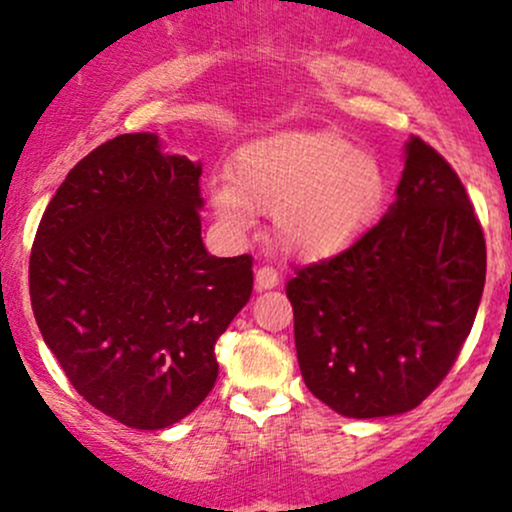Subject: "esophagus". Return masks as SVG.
<instances>
[{
	"instance_id": "1",
	"label": "esophagus",
	"mask_w": 512,
	"mask_h": 512,
	"mask_svg": "<svg viewBox=\"0 0 512 512\" xmlns=\"http://www.w3.org/2000/svg\"><path fill=\"white\" fill-rule=\"evenodd\" d=\"M254 283H256V290H271L280 283V273L273 266H258Z\"/></svg>"
}]
</instances>
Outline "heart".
Listing matches in <instances>:
<instances>
[{
    "label": "heart",
    "instance_id": "1",
    "mask_svg": "<svg viewBox=\"0 0 512 512\" xmlns=\"http://www.w3.org/2000/svg\"><path fill=\"white\" fill-rule=\"evenodd\" d=\"M386 173L334 129H278L236 151L232 173L210 180L224 222L249 229L258 210L273 212L285 254L324 261L349 251L376 224L386 202Z\"/></svg>",
    "mask_w": 512,
    "mask_h": 512
}]
</instances>
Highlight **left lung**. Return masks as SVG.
<instances>
[{
    "mask_svg": "<svg viewBox=\"0 0 512 512\" xmlns=\"http://www.w3.org/2000/svg\"><path fill=\"white\" fill-rule=\"evenodd\" d=\"M483 283L474 205L452 166L410 136L386 217L285 285L302 381L356 420L417 408L454 366Z\"/></svg>",
    "mask_w": 512,
    "mask_h": 512,
    "instance_id": "1",
    "label": "left lung"
}]
</instances>
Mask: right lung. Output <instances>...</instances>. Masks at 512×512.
I'll return each instance as SVG.
<instances>
[{
  "mask_svg": "<svg viewBox=\"0 0 512 512\" xmlns=\"http://www.w3.org/2000/svg\"><path fill=\"white\" fill-rule=\"evenodd\" d=\"M200 163L122 134L68 173L29 261L43 342L82 398L163 430L210 395L214 344L254 290L251 256L202 244Z\"/></svg>",
  "mask_w": 512,
  "mask_h": 512,
  "instance_id": "add662e5",
  "label": "right lung"
}]
</instances>
